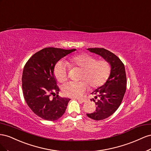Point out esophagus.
I'll return each instance as SVG.
<instances>
[{"label": "esophagus", "mask_w": 151, "mask_h": 151, "mask_svg": "<svg viewBox=\"0 0 151 151\" xmlns=\"http://www.w3.org/2000/svg\"><path fill=\"white\" fill-rule=\"evenodd\" d=\"M78 100L79 102H85L87 101V100L85 99H78Z\"/></svg>", "instance_id": "esophagus-1"}]
</instances>
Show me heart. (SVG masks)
Instances as JSON below:
<instances>
[{
	"instance_id": "1",
	"label": "heart",
	"mask_w": 151,
	"mask_h": 151,
	"mask_svg": "<svg viewBox=\"0 0 151 151\" xmlns=\"http://www.w3.org/2000/svg\"><path fill=\"white\" fill-rule=\"evenodd\" d=\"M68 65L79 67L83 70L78 82H69L64 84L62 91L64 96L70 97H79L88 89V84L93 88H97L104 85L108 79L111 66L106 60L97 61L96 57L82 53L71 57L68 63L60 61L55 65L54 73L55 78L60 83L68 79Z\"/></svg>"
}]
</instances>
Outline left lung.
Instances as JSON below:
<instances>
[{
    "instance_id": "obj_1",
    "label": "left lung",
    "mask_w": 151,
    "mask_h": 151,
    "mask_svg": "<svg viewBox=\"0 0 151 151\" xmlns=\"http://www.w3.org/2000/svg\"><path fill=\"white\" fill-rule=\"evenodd\" d=\"M90 52L99 55L108 62L111 73L108 79L101 87L91 93L94 95L96 101L92 99L96 105V111L87 114L88 118L94 120L104 119L111 116L121 104L126 92L127 76L123 63L115 54L104 48H89Z\"/></svg>"
}]
</instances>
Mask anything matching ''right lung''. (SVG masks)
Segmentation results:
<instances>
[{
    "mask_svg": "<svg viewBox=\"0 0 151 151\" xmlns=\"http://www.w3.org/2000/svg\"><path fill=\"white\" fill-rule=\"evenodd\" d=\"M76 50L47 47L33 54L26 63L22 75L23 96L38 117L55 121L64 114L70 99L58 95L59 88L54 70L60 59ZM51 94L57 95L50 99Z\"/></svg>",
    "mask_w": 151,
    "mask_h": 151,
    "instance_id": "1",
    "label": "right lung"
}]
</instances>
